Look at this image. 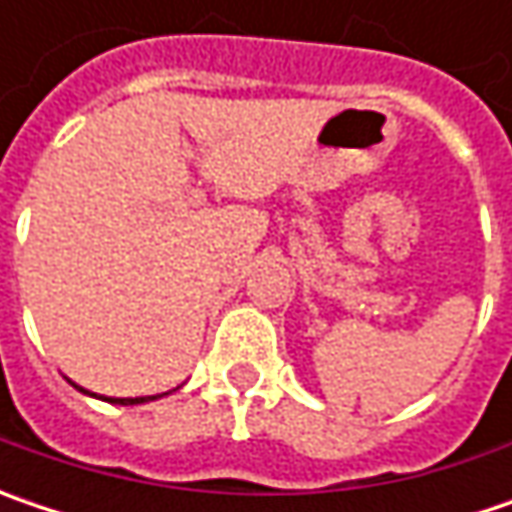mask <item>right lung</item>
Masks as SVG:
<instances>
[{
  "mask_svg": "<svg viewBox=\"0 0 512 512\" xmlns=\"http://www.w3.org/2000/svg\"><path fill=\"white\" fill-rule=\"evenodd\" d=\"M147 400H156V397H130V400H109V403H118V406H138V403H147Z\"/></svg>",
  "mask_w": 512,
  "mask_h": 512,
  "instance_id": "right-lung-1",
  "label": "right lung"
}]
</instances>
